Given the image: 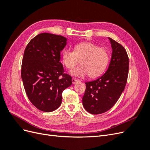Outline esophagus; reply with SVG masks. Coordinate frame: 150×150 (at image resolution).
Listing matches in <instances>:
<instances>
[{
    "mask_svg": "<svg viewBox=\"0 0 150 150\" xmlns=\"http://www.w3.org/2000/svg\"><path fill=\"white\" fill-rule=\"evenodd\" d=\"M78 82H79V81L78 79H76L75 78H72V84H76L77 83H78Z\"/></svg>",
    "mask_w": 150,
    "mask_h": 150,
    "instance_id": "obj_1",
    "label": "esophagus"
}]
</instances>
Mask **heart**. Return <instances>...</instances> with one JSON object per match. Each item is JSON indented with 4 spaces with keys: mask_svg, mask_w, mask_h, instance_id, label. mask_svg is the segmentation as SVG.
Wrapping results in <instances>:
<instances>
[{
    "mask_svg": "<svg viewBox=\"0 0 150 150\" xmlns=\"http://www.w3.org/2000/svg\"><path fill=\"white\" fill-rule=\"evenodd\" d=\"M108 50L91 42H83L76 44L74 51L65 49L62 52V59L66 68L72 69L78 64L81 65L71 72L78 78L89 75L96 78L106 71L110 61Z\"/></svg>",
    "mask_w": 150,
    "mask_h": 150,
    "instance_id": "b5f03b06",
    "label": "heart"
}]
</instances>
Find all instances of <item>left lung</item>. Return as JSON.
Segmentation results:
<instances>
[{
	"label": "left lung",
	"instance_id": "1",
	"mask_svg": "<svg viewBox=\"0 0 150 150\" xmlns=\"http://www.w3.org/2000/svg\"><path fill=\"white\" fill-rule=\"evenodd\" d=\"M109 39L112 52L108 70L100 78L85 83L83 104L85 110L93 115L110 110L121 96L128 79L129 58L126 49L115 40Z\"/></svg>",
	"mask_w": 150,
	"mask_h": 150
}]
</instances>
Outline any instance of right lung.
<instances>
[{
	"label": "right lung",
	"mask_w": 150,
	"mask_h": 150,
	"mask_svg": "<svg viewBox=\"0 0 150 150\" xmlns=\"http://www.w3.org/2000/svg\"><path fill=\"white\" fill-rule=\"evenodd\" d=\"M67 39L62 35L41 33L26 46L22 59L21 77L30 101L38 110L51 112L60 106L62 93L72 84L64 73L61 52Z\"/></svg>",
	"instance_id": "add662e5"
}]
</instances>
